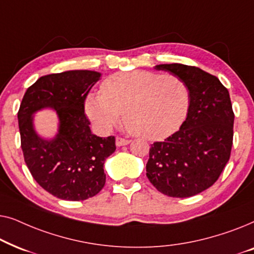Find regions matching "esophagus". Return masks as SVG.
I'll use <instances>...</instances> for the list:
<instances>
[{
    "label": "esophagus",
    "mask_w": 254,
    "mask_h": 254,
    "mask_svg": "<svg viewBox=\"0 0 254 254\" xmlns=\"http://www.w3.org/2000/svg\"><path fill=\"white\" fill-rule=\"evenodd\" d=\"M129 140H127V138H124V137H119L118 136L117 138H116V144H117V147H123V145H127V144H129Z\"/></svg>",
    "instance_id": "34e87169"
}]
</instances>
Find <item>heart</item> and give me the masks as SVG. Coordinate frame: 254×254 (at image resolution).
<instances>
[{"label": "heart", "instance_id": "1", "mask_svg": "<svg viewBox=\"0 0 254 254\" xmlns=\"http://www.w3.org/2000/svg\"><path fill=\"white\" fill-rule=\"evenodd\" d=\"M190 92L182 78L154 71H121L107 77L102 93H90L85 112L99 129L110 130L124 121L138 137L156 141L168 137L185 119Z\"/></svg>", "mask_w": 254, "mask_h": 254}]
</instances>
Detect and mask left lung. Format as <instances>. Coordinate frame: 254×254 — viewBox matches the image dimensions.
I'll return each instance as SVG.
<instances>
[{"label":"left lung","mask_w":254,"mask_h":254,"mask_svg":"<svg viewBox=\"0 0 254 254\" xmlns=\"http://www.w3.org/2000/svg\"><path fill=\"white\" fill-rule=\"evenodd\" d=\"M155 69L185 82L190 105L179 130L151 144L147 177L168 196L196 195L214 185L230 158L235 119L230 96L216 76L197 67L171 64Z\"/></svg>","instance_id":"obj_1"}]
</instances>
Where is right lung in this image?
Returning a JSON list of instances; mask_svg holds the SVG:
<instances>
[{
    "label": "right lung",
    "mask_w": 254,
    "mask_h": 254,
    "mask_svg": "<svg viewBox=\"0 0 254 254\" xmlns=\"http://www.w3.org/2000/svg\"><path fill=\"white\" fill-rule=\"evenodd\" d=\"M102 74L69 70L46 75L26 90L18 111L24 159L34 180L52 195L82 201L95 196L105 185L104 163L116 151L114 136L92 134L84 102ZM56 111L59 124L53 138L40 137L34 114Z\"/></svg>",
    "instance_id": "add662e5"
}]
</instances>
